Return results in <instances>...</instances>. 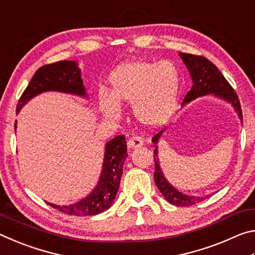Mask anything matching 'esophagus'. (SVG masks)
I'll list each match as a JSON object with an SVG mask.
<instances>
[{"instance_id": "34e87169", "label": "esophagus", "mask_w": 255, "mask_h": 255, "mask_svg": "<svg viewBox=\"0 0 255 255\" xmlns=\"http://www.w3.org/2000/svg\"><path fill=\"white\" fill-rule=\"evenodd\" d=\"M128 148H138L143 145V139L139 136H133L131 138H129L128 140Z\"/></svg>"}]
</instances>
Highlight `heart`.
<instances>
[{
    "mask_svg": "<svg viewBox=\"0 0 255 255\" xmlns=\"http://www.w3.org/2000/svg\"><path fill=\"white\" fill-rule=\"evenodd\" d=\"M110 94L100 92L99 102L107 117L117 119L120 105H131L138 123L146 127L163 126L178 105L181 75L173 63L129 60L110 75Z\"/></svg>",
    "mask_w": 255,
    "mask_h": 255,
    "instance_id": "obj_1",
    "label": "heart"
}]
</instances>
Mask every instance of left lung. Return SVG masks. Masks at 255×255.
Listing matches in <instances>:
<instances>
[{
	"label": "left lung",
	"mask_w": 255,
	"mask_h": 255,
	"mask_svg": "<svg viewBox=\"0 0 255 255\" xmlns=\"http://www.w3.org/2000/svg\"><path fill=\"white\" fill-rule=\"evenodd\" d=\"M180 57L182 58L185 66L188 67L190 72V76L192 79V88L185 96L183 103H188L195 99L208 94H214V96L224 99L227 102L232 103L234 107L235 111L239 115L241 123H243V115H242L241 103L237 97L234 89L232 88L231 84L228 83L227 80L224 77L217 67H216L210 60L207 59L204 56H197L192 54L179 53ZM163 130L157 132L152 138V141L155 144L154 149V162H155V172H154V180L156 183L159 191L162 192L164 198L170 202V204L180 207H188L196 205L198 202L205 200V197H195L188 196L184 193L180 192L174 187L167 182V180L164 176L161 165H159L158 155H157V146L159 137H161Z\"/></svg>",
	"instance_id": "left-lung-1"
}]
</instances>
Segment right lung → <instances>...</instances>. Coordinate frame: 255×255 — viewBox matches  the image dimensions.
I'll list each match as a JSON object with an SVG mask.
<instances>
[{
	"label": "right lung",
	"mask_w": 255,
	"mask_h": 255,
	"mask_svg": "<svg viewBox=\"0 0 255 255\" xmlns=\"http://www.w3.org/2000/svg\"><path fill=\"white\" fill-rule=\"evenodd\" d=\"M47 91L71 93L86 98V91L77 63L73 60H60L38 68L31 81L29 82L27 89L19 99L16 112H19L21 108L33 97ZM127 156V143L125 135L112 138L106 145L101 176L93 191L84 199L70 206L48 205L73 216H93L109 209L118 192L123 166Z\"/></svg>",
	"instance_id": "1"
}]
</instances>
